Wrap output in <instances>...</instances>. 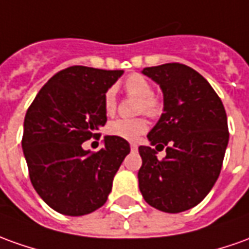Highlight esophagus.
Returning a JSON list of instances; mask_svg holds the SVG:
<instances>
[{
	"label": "esophagus",
	"mask_w": 249,
	"mask_h": 249,
	"mask_svg": "<svg viewBox=\"0 0 249 249\" xmlns=\"http://www.w3.org/2000/svg\"><path fill=\"white\" fill-rule=\"evenodd\" d=\"M130 147H131V150H137V149H138V145H137V143H130Z\"/></svg>",
	"instance_id": "esophagus-1"
}]
</instances>
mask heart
Here are the masks:
<instances>
[{
	"label": "heart",
	"mask_w": 249,
	"mask_h": 249,
	"mask_svg": "<svg viewBox=\"0 0 249 249\" xmlns=\"http://www.w3.org/2000/svg\"><path fill=\"white\" fill-rule=\"evenodd\" d=\"M124 90L127 95L138 99V112H143L150 118H156L162 112V102L159 96L153 93V87L143 75L134 73L130 74L123 82ZM103 107L104 112L108 116L115 114L116 111V95L114 89H108L103 97ZM147 122L145 118H135V119H126L119 118L111 121L107 124V133L112 137L126 140V141H135L138 137L146 133Z\"/></svg>",
	"instance_id": "b5f03b06"
}]
</instances>
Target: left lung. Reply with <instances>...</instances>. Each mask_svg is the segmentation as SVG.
Returning a JSON list of instances; mask_svg holds the SVG:
<instances>
[{
	"instance_id": "1",
	"label": "left lung",
	"mask_w": 249,
	"mask_h": 249,
	"mask_svg": "<svg viewBox=\"0 0 249 249\" xmlns=\"http://www.w3.org/2000/svg\"><path fill=\"white\" fill-rule=\"evenodd\" d=\"M142 73L164 93V114L147 138L158 150L165 147L167 156L159 160L155 149L138 147L140 190L157 210L186 212L218 179L229 141L225 108L206 78L187 65L164 63Z\"/></svg>"
}]
</instances>
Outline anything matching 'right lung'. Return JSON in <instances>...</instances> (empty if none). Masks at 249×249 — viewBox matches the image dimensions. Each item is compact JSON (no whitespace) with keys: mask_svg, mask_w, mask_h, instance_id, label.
I'll use <instances>...</instances> for the list:
<instances>
[{"mask_svg":"<svg viewBox=\"0 0 249 249\" xmlns=\"http://www.w3.org/2000/svg\"><path fill=\"white\" fill-rule=\"evenodd\" d=\"M123 70L70 66L46 82L25 114L21 140L32 186L51 209L85 215L107 202L115 174L130 153L126 140L104 138L99 152L82 142L100 138L103 97Z\"/></svg>","mask_w":249,"mask_h":249,"instance_id":"obj_1","label":"right lung"}]
</instances>
